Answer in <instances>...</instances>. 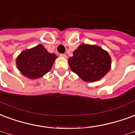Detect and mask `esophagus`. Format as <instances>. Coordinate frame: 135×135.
Returning a JSON list of instances; mask_svg holds the SVG:
<instances>
[{"instance_id":"1","label":"esophagus","mask_w":135,"mask_h":135,"mask_svg":"<svg viewBox=\"0 0 135 135\" xmlns=\"http://www.w3.org/2000/svg\"><path fill=\"white\" fill-rule=\"evenodd\" d=\"M59 56L61 58H66V55L64 54H60Z\"/></svg>"}]
</instances>
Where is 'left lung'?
Returning <instances> with one entry per match:
<instances>
[{
    "instance_id": "obj_1",
    "label": "left lung",
    "mask_w": 135,
    "mask_h": 135,
    "mask_svg": "<svg viewBox=\"0 0 135 135\" xmlns=\"http://www.w3.org/2000/svg\"><path fill=\"white\" fill-rule=\"evenodd\" d=\"M69 59L71 69L85 81L99 80L110 69V56L99 46L81 44Z\"/></svg>"
}]
</instances>
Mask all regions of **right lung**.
Returning <instances> with one entry per match:
<instances>
[{"instance_id":"obj_1","label":"right lung","mask_w":135,"mask_h":135,"mask_svg":"<svg viewBox=\"0 0 135 135\" xmlns=\"http://www.w3.org/2000/svg\"><path fill=\"white\" fill-rule=\"evenodd\" d=\"M56 58L55 54L49 53L43 45L38 44L21 53L16 59L17 67L25 76L38 79L49 72Z\"/></svg>"}]
</instances>
